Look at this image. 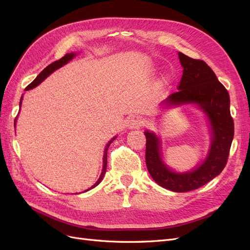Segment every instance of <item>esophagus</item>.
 <instances>
[{"label":"esophagus","mask_w":250,"mask_h":250,"mask_svg":"<svg viewBox=\"0 0 250 250\" xmlns=\"http://www.w3.org/2000/svg\"><path fill=\"white\" fill-rule=\"evenodd\" d=\"M144 124V121L141 117L139 116H132L131 118H129L127 122V127L129 129H138V128L142 127Z\"/></svg>","instance_id":"1"}]
</instances>
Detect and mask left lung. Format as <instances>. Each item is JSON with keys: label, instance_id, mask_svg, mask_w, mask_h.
Wrapping results in <instances>:
<instances>
[{"label": "left lung", "instance_id": "1", "mask_svg": "<svg viewBox=\"0 0 250 250\" xmlns=\"http://www.w3.org/2000/svg\"><path fill=\"white\" fill-rule=\"evenodd\" d=\"M178 58L184 69L176 93L161 103L170 108L180 105H193L202 111L210 132V144L207 156L195 168L177 172L165 163L162 154V140L146 130V165L151 177L157 185L173 192L196 190L218 176L228 162L233 139V121L229 110V95L218 81L213 70L199 59L183 53Z\"/></svg>", "mask_w": 250, "mask_h": 250}]
</instances>
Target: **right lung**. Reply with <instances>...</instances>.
Returning <instances> with one entry per match:
<instances>
[{
  "instance_id": "1",
  "label": "right lung",
  "mask_w": 250,
  "mask_h": 250,
  "mask_svg": "<svg viewBox=\"0 0 250 250\" xmlns=\"http://www.w3.org/2000/svg\"><path fill=\"white\" fill-rule=\"evenodd\" d=\"M77 55H78V53H74V52L67 53V54H65L62 59L56 60V62H52L51 64H49V65L46 67V69H43V70L39 74V76H37L31 83H30V84L25 88V90L32 89V88L36 87L37 85H40L41 83H42L44 79H46L47 77H49L53 72H55L56 70L60 69V67L63 66V65L66 64L67 62H70L71 60L74 59ZM21 101H22V96L21 97L20 108H21ZM17 118H18V117H17ZM16 125H17V119L14 120V127H16ZM116 139H117V135H115V137H113L110 141H108V143L106 144V146H105V148H104V152H103V167H102V172H101V175H100L99 179H98L92 187H90L89 188H87V190H85L84 192L89 191L90 188H94L95 187H97V186L99 185V184L101 183V181H102V179H103V177H104V175H105V172H106V167H107V149H108L110 144H111L113 141H115ZM76 194H77V193H76Z\"/></svg>"
}]
</instances>
